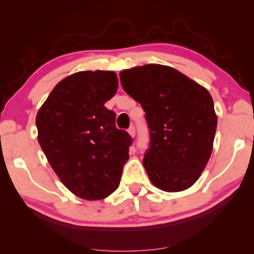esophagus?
Masks as SVG:
<instances>
[{
	"label": "esophagus",
	"instance_id": "obj_1",
	"mask_svg": "<svg viewBox=\"0 0 254 254\" xmlns=\"http://www.w3.org/2000/svg\"><path fill=\"white\" fill-rule=\"evenodd\" d=\"M128 133H129V135L131 137L135 136V133H136V130H135V127L134 126H130L129 128H128Z\"/></svg>",
	"mask_w": 254,
	"mask_h": 254
}]
</instances>
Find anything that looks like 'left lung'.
Returning <instances> with one entry per match:
<instances>
[{"label": "left lung", "mask_w": 254, "mask_h": 254, "mask_svg": "<svg viewBox=\"0 0 254 254\" xmlns=\"http://www.w3.org/2000/svg\"><path fill=\"white\" fill-rule=\"evenodd\" d=\"M121 85L141 104L149 129L143 166L166 192L189 189L213 150L217 118L210 93L176 69L145 64L120 72Z\"/></svg>", "instance_id": "left-lung-1"}]
</instances>
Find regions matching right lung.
Wrapping results in <instances>:
<instances>
[{
  "label": "right lung",
  "instance_id": "right-lung-1",
  "mask_svg": "<svg viewBox=\"0 0 254 254\" xmlns=\"http://www.w3.org/2000/svg\"><path fill=\"white\" fill-rule=\"evenodd\" d=\"M118 89L113 71H79L59 83L37 114L38 141L67 189L100 200L118 189L133 138L104 106Z\"/></svg>",
  "mask_w": 254,
  "mask_h": 254
}]
</instances>
